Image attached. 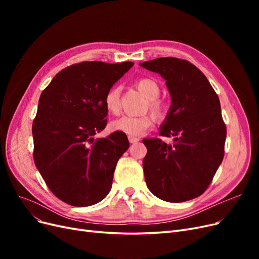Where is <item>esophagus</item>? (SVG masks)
Masks as SVG:
<instances>
[{"mask_svg":"<svg viewBox=\"0 0 259 259\" xmlns=\"http://www.w3.org/2000/svg\"><path fill=\"white\" fill-rule=\"evenodd\" d=\"M128 140H130L131 144H135V143L139 142V138L134 137V136H128Z\"/></svg>","mask_w":259,"mask_h":259,"instance_id":"34e87169","label":"esophagus"}]
</instances>
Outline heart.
<instances>
[{
	"label": "heart",
	"instance_id": "heart-1",
	"mask_svg": "<svg viewBox=\"0 0 259 259\" xmlns=\"http://www.w3.org/2000/svg\"><path fill=\"white\" fill-rule=\"evenodd\" d=\"M137 89L149 99L148 105L150 110L155 114L163 112V103L158 98L160 95V86L152 79H140L136 82ZM120 86H112L105 96V107L108 112L116 114L120 111ZM154 123V117L151 114L144 115H122L113 121L112 126L115 131L123 132L130 136H142L150 128Z\"/></svg>",
	"mask_w": 259,
	"mask_h": 259
}]
</instances>
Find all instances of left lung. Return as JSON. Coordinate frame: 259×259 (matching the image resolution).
<instances>
[{"mask_svg":"<svg viewBox=\"0 0 259 259\" xmlns=\"http://www.w3.org/2000/svg\"><path fill=\"white\" fill-rule=\"evenodd\" d=\"M139 65L165 80L171 105L160 135L174 136L173 145L160 138L143 140L147 187L166 202L198 198L224 159L227 130L219 98L206 76L189 61L161 57Z\"/></svg>","mask_w":259,"mask_h":259,"instance_id":"8db88e82","label":"left lung"}]
</instances>
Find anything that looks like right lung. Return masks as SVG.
Wrapping results in <instances>:
<instances>
[{"label": "right lung", "mask_w": 259, "mask_h": 259, "mask_svg": "<svg viewBox=\"0 0 259 259\" xmlns=\"http://www.w3.org/2000/svg\"><path fill=\"white\" fill-rule=\"evenodd\" d=\"M133 66L80 62L62 69L41 94L32 124L34 163L50 190L70 205H94L111 190L128 139L123 132L94 136L107 125V92Z\"/></svg>", "instance_id": "1"}]
</instances>
